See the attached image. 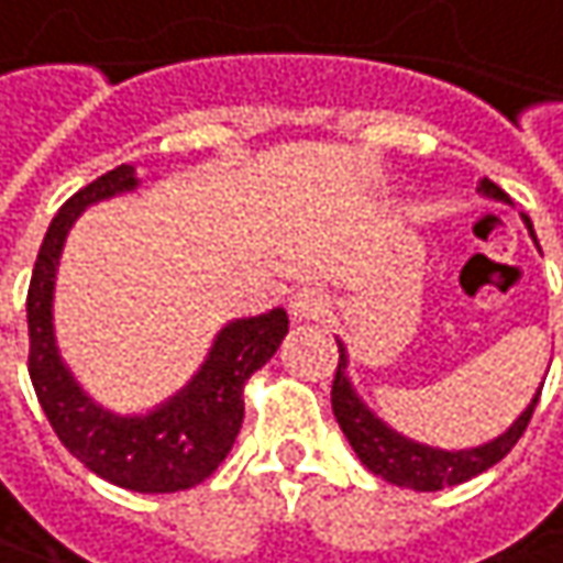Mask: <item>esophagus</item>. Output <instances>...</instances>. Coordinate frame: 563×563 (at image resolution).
<instances>
[{"label": "esophagus", "mask_w": 563, "mask_h": 563, "mask_svg": "<svg viewBox=\"0 0 563 563\" xmlns=\"http://www.w3.org/2000/svg\"><path fill=\"white\" fill-rule=\"evenodd\" d=\"M327 299H323V292H318V289H311V286H305V289H299L292 299H289V311H292V318L299 320H318L327 314Z\"/></svg>", "instance_id": "esophagus-1"}]
</instances>
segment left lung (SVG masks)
Segmentation results:
<instances>
[{
    "label": "left lung",
    "instance_id": "1",
    "mask_svg": "<svg viewBox=\"0 0 563 563\" xmlns=\"http://www.w3.org/2000/svg\"><path fill=\"white\" fill-rule=\"evenodd\" d=\"M479 189L493 199L508 202V196L493 184V180H483ZM530 227V236L536 240L533 223L530 218H523ZM340 345V364H336V377H333V389H330V401H333V415L340 420L342 433L349 439V445L355 449V455L361 457V464L371 471V474L383 476L386 483H396L405 489H417V493H437L445 486H457V483H467L471 476L489 471L493 464H498L501 457L511 452L517 445V439L523 437L527 423L536 411V401H530V408L514 420L508 427V433H501L493 442L479 445V449H464V452H442V449H430V445H420L411 439L398 437L396 430H389L379 417H374L364 401L355 396L352 383L345 377V349Z\"/></svg>",
    "mask_w": 563,
    "mask_h": 563
}]
</instances>
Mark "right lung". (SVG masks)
Instances as JSON below:
<instances>
[{
  "label": "right lung",
  "mask_w": 563,
  "mask_h": 563,
  "mask_svg": "<svg viewBox=\"0 0 563 563\" xmlns=\"http://www.w3.org/2000/svg\"><path fill=\"white\" fill-rule=\"evenodd\" d=\"M133 186V165H118L74 192L52 218L27 289V371L55 437L84 467L133 493H180L208 479L233 449L243 427L245 383L274 358L289 318L283 308H274L258 318L227 323L192 383L152 415L118 417L99 408L74 383L55 349V267L77 214Z\"/></svg>",
  "instance_id": "obj_1"
}]
</instances>
